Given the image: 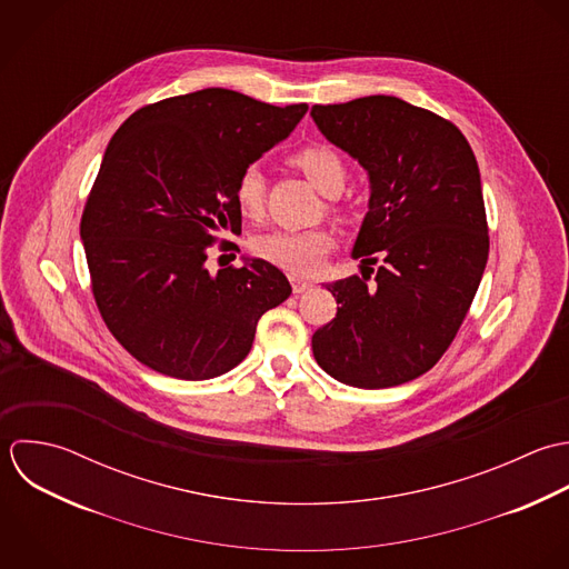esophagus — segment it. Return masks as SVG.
<instances>
[{"mask_svg": "<svg viewBox=\"0 0 569 569\" xmlns=\"http://www.w3.org/2000/svg\"><path fill=\"white\" fill-rule=\"evenodd\" d=\"M291 287H293V293H305L307 289L313 287V280H307V278H300V276H291Z\"/></svg>", "mask_w": 569, "mask_h": 569, "instance_id": "obj_1", "label": "esophagus"}]
</instances>
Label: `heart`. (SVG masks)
Wrapping results in <instances>:
<instances>
[{
    "label": "heart",
    "instance_id": "obj_1",
    "mask_svg": "<svg viewBox=\"0 0 569 569\" xmlns=\"http://www.w3.org/2000/svg\"><path fill=\"white\" fill-rule=\"evenodd\" d=\"M291 163L327 196H336L345 188L347 168L336 150L322 143L305 146L291 157ZM267 183L258 166H249L240 172L233 198L238 209L247 218H260L264 211ZM253 253L289 273L305 276L313 273L325 256L333 247V233L329 229H305V231H269L253 238Z\"/></svg>",
    "mask_w": 569,
    "mask_h": 569
}]
</instances>
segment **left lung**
<instances>
[{
    "instance_id": "left-lung-1",
    "label": "left lung",
    "mask_w": 569,
    "mask_h": 569,
    "mask_svg": "<svg viewBox=\"0 0 569 569\" xmlns=\"http://www.w3.org/2000/svg\"><path fill=\"white\" fill-rule=\"evenodd\" d=\"M311 117L371 181L353 247L362 278L327 284L340 307L313 333V356L342 383L399 386L439 362L479 289L490 249L479 166L457 126L397 97L313 106Z\"/></svg>"
}]
</instances>
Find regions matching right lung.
I'll list each match as a JSON object with an SVG mask.
<instances>
[{
    "mask_svg": "<svg viewBox=\"0 0 569 569\" xmlns=\"http://www.w3.org/2000/svg\"><path fill=\"white\" fill-rule=\"evenodd\" d=\"M307 110L204 88L137 110L112 137L81 240L99 313L141 365L170 378H218L247 358L260 316L291 296L267 260L218 273L204 260L216 231H240V172Z\"/></svg>",
    "mask_w": 569,
    "mask_h": 569,
    "instance_id": "1",
    "label": "right lung"
}]
</instances>
